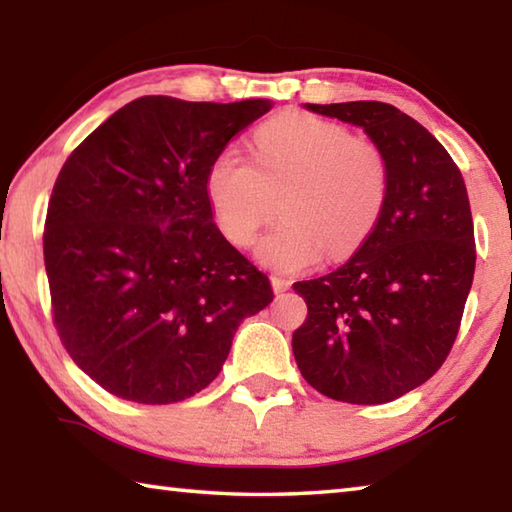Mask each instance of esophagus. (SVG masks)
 Returning <instances> with one entry per match:
<instances>
[{"mask_svg":"<svg viewBox=\"0 0 512 512\" xmlns=\"http://www.w3.org/2000/svg\"><path fill=\"white\" fill-rule=\"evenodd\" d=\"M271 284H273V291L277 293V296L291 289V280H284V277H271Z\"/></svg>","mask_w":512,"mask_h":512,"instance_id":"esophagus-1","label":"esophagus"}]
</instances>
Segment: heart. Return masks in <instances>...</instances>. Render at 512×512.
I'll return each instance as SVG.
<instances>
[{
    "mask_svg": "<svg viewBox=\"0 0 512 512\" xmlns=\"http://www.w3.org/2000/svg\"><path fill=\"white\" fill-rule=\"evenodd\" d=\"M253 142V158L225 146L205 171L207 201L232 246L253 244L275 203L282 223L255 257L277 273L350 255L375 228L388 192V164L375 144L298 112L271 119Z\"/></svg>",
    "mask_w": 512,
    "mask_h": 512,
    "instance_id": "heart-1",
    "label": "heart"
}]
</instances>
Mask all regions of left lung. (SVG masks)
Wrapping results in <instances>:
<instances>
[{
  "mask_svg": "<svg viewBox=\"0 0 512 512\" xmlns=\"http://www.w3.org/2000/svg\"><path fill=\"white\" fill-rule=\"evenodd\" d=\"M305 108L368 135L386 158L388 192L348 262L293 284L307 302L293 357L332 400L393 402L443 366L458 334L476 264L467 189L445 146L391 103Z\"/></svg>",
  "mask_w": 512,
  "mask_h": 512,
  "instance_id": "1",
  "label": "left lung"
}]
</instances>
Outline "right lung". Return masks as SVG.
<instances>
[{
    "label": "right lung",
    "mask_w": 512,
    "mask_h": 512,
    "mask_svg": "<svg viewBox=\"0 0 512 512\" xmlns=\"http://www.w3.org/2000/svg\"><path fill=\"white\" fill-rule=\"evenodd\" d=\"M271 110L142 97L69 155L51 192L45 268L69 357L108 393L171 404L214 381L273 289L221 235L205 171Z\"/></svg>",
    "instance_id": "1"
}]
</instances>
